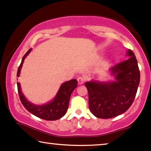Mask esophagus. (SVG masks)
Segmentation results:
<instances>
[{
  "label": "esophagus",
  "mask_w": 151,
  "mask_h": 151,
  "mask_svg": "<svg viewBox=\"0 0 151 151\" xmlns=\"http://www.w3.org/2000/svg\"><path fill=\"white\" fill-rule=\"evenodd\" d=\"M77 81H78V83L79 85H82L83 84L85 81H86V78H85L84 77H82V76H79L77 78Z\"/></svg>",
  "instance_id": "34e87169"
}]
</instances>
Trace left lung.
I'll list each match as a JSON object with an SVG mask.
<instances>
[{
	"label": "left lung",
	"mask_w": 151,
	"mask_h": 151,
	"mask_svg": "<svg viewBox=\"0 0 151 151\" xmlns=\"http://www.w3.org/2000/svg\"><path fill=\"white\" fill-rule=\"evenodd\" d=\"M128 59L108 70L114 80L92 79L85 83L89 95V107L99 118H111L127 111L138 88L140 73L135 54L127 50Z\"/></svg>",
	"instance_id": "8db88e82"
}]
</instances>
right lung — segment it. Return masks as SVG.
<instances>
[{"label":"right lung","instance_id":"add662e5","mask_svg":"<svg viewBox=\"0 0 151 151\" xmlns=\"http://www.w3.org/2000/svg\"><path fill=\"white\" fill-rule=\"evenodd\" d=\"M31 50H32V48H30L22 57V61H21L20 66L18 67V73H17L18 77L20 76L21 69H22L24 59H26L27 55L31 52ZM17 86H18V94L21 103H22L27 111L33 114L34 116L44 119V120H56L62 118L67 112L70 98L72 92L77 87V81L76 79H71L68 81L63 83L53 99L43 105H36L28 101V99L22 92L20 83H17Z\"/></svg>","mask_w":151,"mask_h":151}]
</instances>
